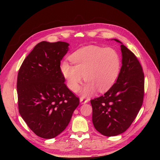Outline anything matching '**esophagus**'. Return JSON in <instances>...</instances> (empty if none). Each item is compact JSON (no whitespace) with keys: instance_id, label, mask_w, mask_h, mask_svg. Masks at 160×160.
<instances>
[{"instance_id":"1","label":"esophagus","mask_w":160,"mask_h":160,"mask_svg":"<svg viewBox=\"0 0 160 160\" xmlns=\"http://www.w3.org/2000/svg\"><path fill=\"white\" fill-rule=\"evenodd\" d=\"M80 102H81L82 104H86L87 102H88V100L84 99V98H80Z\"/></svg>"}]
</instances>
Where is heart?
Segmentation results:
<instances>
[{
	"instance_id": "obj_1",
	"label": "heart",
	"mask_w": 160,
	"mask_h": 160,
	"mask_svg": "<svg viewBox=\"0 0 160 160\" xmlns=\"http://www.w3.org/2000/svg\"><path fill=\"white\" fill-rule=\"evenodd\" d=\"M70 59L74 65L65 60L60 65L61 72L73 92L78 90L83 76L86 82L80 90L83 97L93 95L97 89L108 90L120 71V57L112 48L88 46L74 52Z\"/></svg>"
}]
</instances>
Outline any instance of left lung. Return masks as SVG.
I'll use <instances>...</instances> for the list:
<instances>
[{
    "label": "left lung",
    "instance_id": "1",
    "mask_svg": "<svg viewBox=\"0 0 160 160\" xmlns=\"http://www.w3.org/2000/svg\"><path fill=\"white\" fill-rule=\"evenodd\" d=\"M122 66L116 82L103 95L91 100L92 121L102 135L115 136L136 119L144 97V74L136 56L121 42Z\"/></svg>",
    "mask_w": 160,
    "mask_h": 160
}]
</instances>
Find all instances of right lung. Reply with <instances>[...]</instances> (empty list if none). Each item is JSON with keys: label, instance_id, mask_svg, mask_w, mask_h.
Returning a JSON list of instances; mask_svg holds the SVG:
<instances>
[{"label": "right lung", "instance_id": "add662e5", "mask_svg": "<svg viewBox=\"0 0 160 160\" xmlns=\"http://www.w3.org/2000/svg\"><path fill=\"white\" fill-rule=\"evenodd\" d=\"M63 41L37 44L18 72L19 112L36 135L52 139L68 126L79 98L65 84L60 63L69 50Z\"/></svg>", "mask_w": 160, "mask_h": 160}]
</instances>
